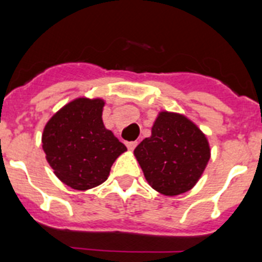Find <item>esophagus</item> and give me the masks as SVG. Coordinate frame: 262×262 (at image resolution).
<instances>
[{"label": "esophagus", "mask_w": 262, "mask_h": 262, "mask_svg": "<svg viewBox=\"0 0 262 262\" xmlns=\"http://www.w3.org/2000/svg\"><path fill=\"white\" fill-rule=\"evenodd\" d=\"M137 144H138L137 142H126V147H128L129 150H133L137 147Z\"/></svg>", "instance_id": "34e87169"}]
</instances>
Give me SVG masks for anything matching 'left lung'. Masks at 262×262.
I'll list each match as a JSON object with an SVG mask.
<instances>
[{
    "instance_id": "obj_1",
    "label": "left lung",
    "mask_w": 262,
    "mask_h": 262,
    "mask_svg": "<svg viewBox=\"0 0 262 262\" xmlns=\"http://www.w3.org/2000/svg\"><path fill=\"white\" fill-rule=\"evenodd\" d=\"M148 184L163 195L186 192L196 184L210 158L207 137L186 116L161 112L152 136L134 149Z\"/></svg>"
}]
</instances>
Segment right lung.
Listing matches in <instances>:
<instances>
[{"label":"right lung","instance_id":"1","mask_svg":"<svg viewBox=\"0 0 262 262\" xmlns=\"http://www.w3.org/2000/svg\"><path fill=\"white\" fill-rule=\"evenodd\" d=\"M101 99L80 97L55 113L44 128L43 149L55 176L70 187L87 190L106 181L126 147L102 123Z\"/></svg>","mask_w":262,"mask_h":262}]
</instances>
